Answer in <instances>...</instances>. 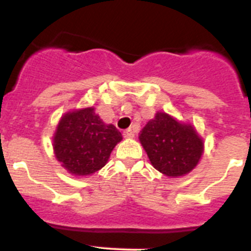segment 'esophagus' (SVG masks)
Wrapping results in <instances>:
<instances>
[{"instance_id":"obj_1","label":"esophagus","mask_w":251,"mask_h":251,"mask_svg":"<svg viewBox=\"0 0 251 251\" xmlns=\"http://www.w3.org/2000/svg\"><path fill=\"white\" fill-rule=\"evenodd\" d=\"M124 137H126V138H128V139H132V138H134V132H133L132 129H127V130H124Z\"/></svg>"}]
</instances>
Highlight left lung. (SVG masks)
Segmentation results:
<instances>
[{
    "instance_id": "obj_1",
    "label": "left lung",
    "mask_w": 251,
    "mask_h": 251,
    "mask_svg": "<svg viewBox=\"0 0 251 251\" xmlns=\"http://www.w3.org/2000/svg\"><path fill=\"white\" fill-rule=\"evenodd\" d=\"M153 167L166 176L179 177L194 170L203 143L194 127L178 123L166 113H157L139 134Z\"/></svg>"
}]
</instances>
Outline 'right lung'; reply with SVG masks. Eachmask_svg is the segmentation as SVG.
I'll return each instance as SVG.
<instances>
[{
	"mask_svg": "<svg viewBox=\"0 0 251 251\" xmlns=\"http://www.w3.org/2000/svg\"><path fill=\"white\" fill-rule=\"evenodd\" d=\"M122 134L105 124L93 108L65 114L54 137L57 161L75 176H88L105 166Z\"/></svg>",
	"mask_w": 251,
	"mask_h": 251,
	"instance_id": "obj_1",
	"label": "right lung"
}]
</instances>
